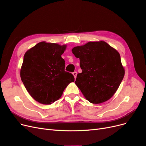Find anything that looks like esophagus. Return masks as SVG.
<instances>
[{
  "instance_id": "obj_1",
  "label": "esophagus",
  "mask_w": 146,
  "mask_h": 146,
  "mask_svg": "<svg viewBox=\"0 0 146 146\" xmlns=\"http://www.w3.org/2000/svg\"><path fill=\"white\" fill-rule=\"evenodd\" d=\"M73 76H74V78L76 79V76H77V72H74L73 73Z\"/></svg>"
}]
</instances>
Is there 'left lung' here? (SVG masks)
Returning a JSON list of instances; mask_svg holds the SVG:
<instances>
[{
	"mask_svg": "<svg viewBox=\"0 0 146 146\" xmlns=\"http://www.w3.org/2000/svg\"><path fill=\"white\" fill-rule=\"evenodd\" d=\"M82 72L75 84L93 104H101L114 95L124 76L119 53L104 41L89 42L72 49Z\"/></svg>",
	"mask_w": 146,
	"mask_h": 146,
	"instance_id": "1",
	"label": "left lung"
}]
</instances>
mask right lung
<instances>
[{"label":"right lung","instance_id":"obj_1","mask_svg":"<svg viewBox=\"0 0 146 146\" xmlns=\"http://www.w3.org/2000/svg\"><path fill=\"white\" fill-rule=\"evenodd\" d=\"M66 45L41 42L28 50L21 69V80L35 100L51 104L62 96L65 88L74 81L73 75L65 71L61 57Z\"/></svg>","mask_w":146,"mask_h":146}]
</instances>
